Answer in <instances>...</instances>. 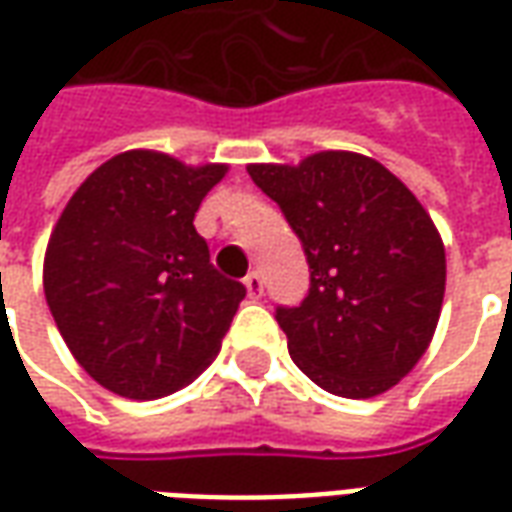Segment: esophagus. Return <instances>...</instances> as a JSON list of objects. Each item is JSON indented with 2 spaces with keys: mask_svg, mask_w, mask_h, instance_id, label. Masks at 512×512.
<instances>
[{
  "mask_svg": "<svg viewBox=\"0 0 512 512\" xmlns=\"http://www.w3.org/2000/svg\"><path fill=\"white\" fill-rule=\"evenodd\" d=\"M244 285L246 293H249V299H260V296H263V279H260L257 271H249V274H246Z\"/></svg>",
  "mask_w": 512,
  "mask_h": 512,
  "instance_id": "esophagus-1",
  "label": "esophagus"
}]
</instances>
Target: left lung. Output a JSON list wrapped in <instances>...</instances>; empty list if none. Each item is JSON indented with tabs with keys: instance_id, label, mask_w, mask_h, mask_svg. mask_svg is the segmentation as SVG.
<instances>
[{
	"instance_id": "obj_1",
	"label": "left lung",
	"mask_w": 512,
	"mask_h": 512,
	"mask_svg": "<svg viewBox=\"0 0 512 512\" xmlns=\"http://www.w3.org/2000/svg\"><path fill=\"white\" fill-rule=\"evenodd\" d=\"M310 263V293L279 307L288 351L332 395L365 400L408 376L428 351L444 301V244L376 158L321 150L299 164H249Z\"/></svg>"
}]
</instances>
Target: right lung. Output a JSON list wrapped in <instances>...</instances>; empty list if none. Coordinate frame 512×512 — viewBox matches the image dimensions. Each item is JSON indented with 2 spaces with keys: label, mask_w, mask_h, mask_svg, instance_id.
<instances>
[{
  "label": "right lung",
  "mask_w": 512,
  "mask_h": 512,
  "mask_svg": "<svg viewBox=\"0 0 512 512\" xmlns=\"http://www.w3.org/2000/svg\"><path fill=\"white\" fill-rule=\"evenodd\" d=\"M227 164L126 150L84 180L51 230L43 290L73 359L128 400L172 395L222 348L246 288L194 230Z\"/></svg>",
  "instance_id": "obj_1"
}]
</instances>
